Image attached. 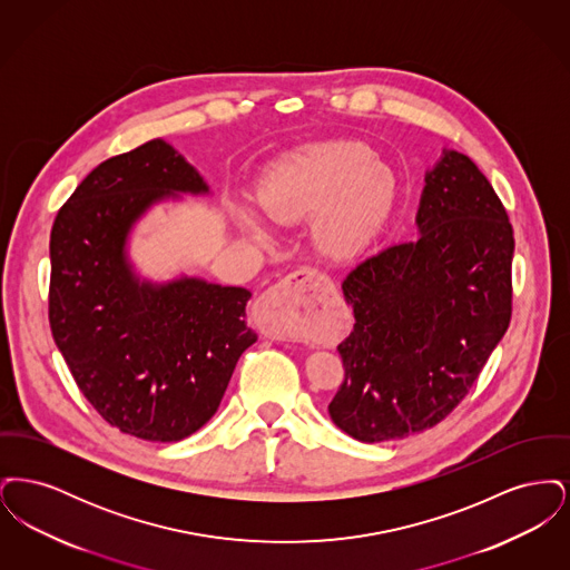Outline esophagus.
<instances>
[{
	"label": "esophagus",
	"instance_id": "34e87169",
	"mask_svg": "<svg viewBox=\"0 0 570 570\" xmlns=\"http://www.w3.org/2000/svg\"><path fill=\"white\" fill-rule=\"evenodd\" d=\"M335 293L316 269H298L267 288L254 303V321L272 340H298V314Z\"/></svg>",
	"mask_w": 570,
	"mask_h": 570
}]
</instances>
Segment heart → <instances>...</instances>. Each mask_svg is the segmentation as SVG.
I'll return each mask as SVG.
<instances>
[{"instance_id": "obj_1", "label": "heart", "mask_w": 570, "mask_h": 570, "mask_svg": "<svg viewBox=\"0 0 570 570\" xmlns=\"http://www.w3.org/2000/svg\"><path fill=\"white\" fill-rule=\"evenodd\" d=\"M395 194V181L370 147L335 140L307 147L275 164L261 181L256 203L275 224H295L320 214L312 228L316 247L333 258L358 252L379 230ZM239 224L267 242L258 217L239 209Z\"/></svg>"}]
</instances>
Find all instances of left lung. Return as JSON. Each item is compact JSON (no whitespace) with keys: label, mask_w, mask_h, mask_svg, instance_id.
<instances>
[{"label":"left lung","mask_w":570,"mask_h":570,"mask_svg":"<svg viewBox=\"0 0 570 570\" xmlns=\"http://www.w3.org/2000/svg\"><path fill=\"white\" fill-rule=\"evenodd\" d=\"M416 228L342 284L354 326L337 346L344 380L328 414L361 442L446 419L511 323L513 226L468 156L444 151L425 175Z\"/></svg>","instance_id":"8db88e82"}]
</instances>
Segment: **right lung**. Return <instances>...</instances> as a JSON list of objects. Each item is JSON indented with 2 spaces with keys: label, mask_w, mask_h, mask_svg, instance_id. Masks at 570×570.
<instances>
[{
  "label": "right lung",
  "mask_w": 570,
  "mask_h": 570,
  "mask_svg": "<svg viewBox=\"0 0 570 570\" xmlns=\"http://www.w3.org/2000/svg\"><path fill=\"white\" fill-rule=\"evenodd\" d=\"M179 191L207 194L163 138L96 166L51 230L49 323L87 402L124 434L177 442L200 430L256 333L252 297L198 277L138 279L126 256L136 219Z\"/></svg>",
  "instance_id": "1"
}]
</instances>
